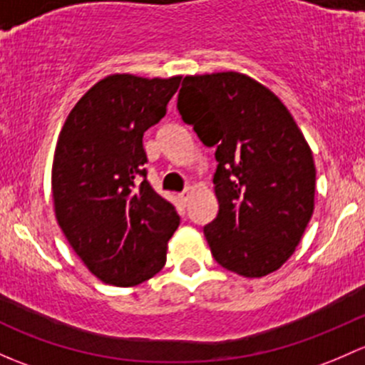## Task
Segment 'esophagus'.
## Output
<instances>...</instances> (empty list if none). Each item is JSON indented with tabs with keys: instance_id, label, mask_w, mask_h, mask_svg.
<instances>
[{
	"instance_id": "34e87169",
	"label": "esophagus",
	"mask_w": 365,
	"mask_h": 365,
	"mask_svg": "<svg viewBox=\"0 0 365 365\" xmlns=\"http://www.w3.org/2000/svg\"><path fill=\"white\" fill-rule=\"evenodd\" d=\"M179 200H181L182 205H186L190 202V191H184V193L179 195Z\"/></svg>"
}]
</instances>
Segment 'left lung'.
<instances>
[{
    "label": "left lung",
    "instance_id": "left-lung-1",
    "mask_svg": "<svg viewBox=\"0 0 365 365\" xmlns=\"http://www.w3.org/2000/svg\"><path fill=\"white\" fill-rule=\"evenodd\" d=\"M182 121L216 148L220 210L204 227L214 260L244 277H264L294 255L314 210L313 153L284 103L239 71L187 75Z\"/></svg>",
    "mask_w": 365,
    "mask_h": 365
}]
</instances>
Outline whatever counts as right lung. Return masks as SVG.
Listing matches in <instances>:
<instances>
[{
  "label": "right lung",
  "mask_w": 365,
  "mask_h": 365,
  "mask_svg": "<svg viewBox=\"0 0 365 365\" xmlns=\"http://www.w3.org/2000/svg\"><path fill=\"white\" fill-rule=\"evenodd\" d=\"M179 84L181 75H108L75 103L61 128L52 161L56 220L103 283L137 287L167 262L179 216L145 179L142 137L167 114Z\"/></svg>",
  "instance_id": "right-lung-1"
}]
</instances>
